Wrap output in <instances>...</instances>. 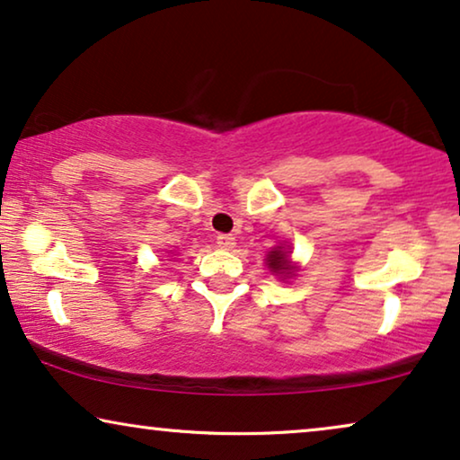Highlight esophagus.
I'll use <instances>...</instances> for the list:
<instances>
[{
	"mask_svg": "<svg viewBox=\"0 0 460 460\" xmlns=\"http://www.w3.org/2000/svg\"><path fill=\"white\" fill-rule=\"evenodd\" d=\"M234 244H236V238L232 236V234H219V236H217V247H219V249L228 251V249L234 247Z\"/></svg>",
	"mask_w": 460,
	"mask_h": 460,
	"instance_id": "1",
	"label": "esophagus"
}]
</instances>
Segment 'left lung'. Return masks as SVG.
I'll use <instances>...</instances> for the list:
<instances>
[{
    "label": "left lung",
    "mask_w": 460,
    "mask_h": 460,
    "mask_svg": "<svg viewBox=\"0 0 460 460\" xmlns=\"http://www.w3.org/2000/svg\"><path fill=\"white\" fill-rule=\"evenodd\" d=\"M288 253H291V251H285V247H274L272 251H270L268 257H266L270 272H274L279 276L293 274L295 266L291 263V260H288Z\"/></svg>",
    "instance_id": "1"
}]
</instances>
